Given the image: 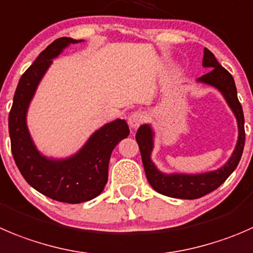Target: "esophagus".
Here are the masks:
<instances>
[{
  "label": "esophagus",
  "mask_w": 253,
  "mask_h": 253,
  "mask_svg": "<svg viewBox=\"0 0 253 253\" xmlns=\"http://www.w3.org/2000/svg\"><path fill=\"white\" fill-rule=\"evenodd\" d=\"M144 121H146V117H144L143 112L141 111H134L128 116V125L132 128H137V127L141 126Z\"/></svg>",
  "instance_id": "obj_1"
}]
</instances>
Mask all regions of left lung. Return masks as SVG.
<instances>
[{"label": "left lung", "mask_w": 253, "mask_h": 253, "mask_svg": "<svg viewBox=\"0 0 253 253\" xmlns=\"http://www.w3.org/2000/svg\"><path fill=\"white\" fill-rule=\"evenodd\" d=\"M203 65L205 68H212V70L208 74L199 78V82L205 84L212 85L217 87L222 92L224 97L226 99L227 104L230 105L231 110L234 111L235 116L239 124V141H237L236 148L232 153L231 158L229 159L224 167L215 171L209 173L198 174V175H188V174H167L161 173L158 169L154 167L151 161V152L153 147L151 127L148 125H142L136 133V141L138 143L139 151H141L142 163H143L146 176L148 179L149 184L156 192L161 194L167 195L170 198H178V199H198L209 193L214 192L215 189L219 188L230 174L235 170V168L239 164L241 159L242 152L245 147V119L242 106L237 99L236 86L232 75L227 72L225 68H222L216 60L214 54L205 48L204 59H203Z\"/></svg>", "instance_id": "8db88e82"}]
</instances>
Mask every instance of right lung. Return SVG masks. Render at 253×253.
<instances>
[{
  "instance_id": "1",
  "label": "right lung",
  "mask_w": 253,
  "mask_h": 253,
  "mask_svg": "<svg viewBox=\"0 0 253 253\" xmlns=\"http://www.w3.org/2000/svg\"><path fill=\"white\" fill-rule=\"evenodd\" d=\"M70 43L78 41L68 37L54 41L23 73L9 111L8 129L14 162L27 183L56 202L79 204L101 194L107 183L112 151L128 136L129 128L125 120L110 122L90 137L79 153L65 161H51L37 151L27 129V109L51 59Z\"/></svg>"
}]
</instances>
